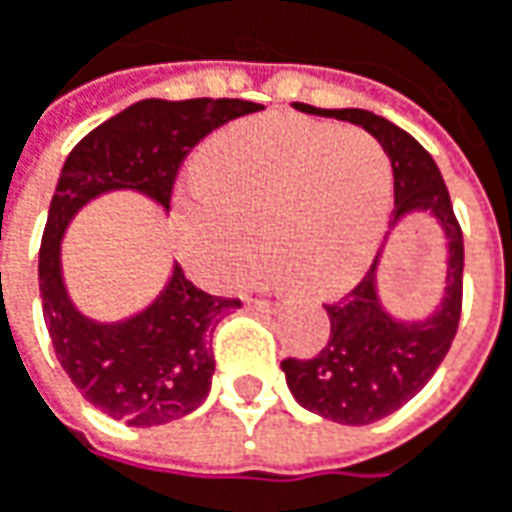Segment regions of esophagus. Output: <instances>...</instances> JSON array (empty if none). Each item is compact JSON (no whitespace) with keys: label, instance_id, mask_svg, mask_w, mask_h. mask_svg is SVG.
Segmentation results:
<instances>
[{"label":"esophagus","instance_id":"1","mask_svg":"<svg viewBox=\"0 0 512 512\" xmlns=\"http://www.w3.org/2000/svg\"><path fill=\"white\" fill-rule=\"evenodd\" d=\"M249 306H252V309H257V312H269V309H272V300L249 298Z\"/></svg>","mask_w":512,"mask_h":512}]
</instances>
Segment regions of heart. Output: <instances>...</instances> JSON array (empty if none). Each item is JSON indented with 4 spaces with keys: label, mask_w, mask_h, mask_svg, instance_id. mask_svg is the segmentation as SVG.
<instances>
[{
    "label": "heart",
    "mask_w": 512,
    "mask_h": 512,
    "mask_svg": "<svg viewBox=\"0 0 512 512\" xmlns=\"http://www.w3.org/2000/svg\"><path fill=\"white\" fill-rule=\"evenodd\" d=\"M183 200V252L200 278L240 283L260 246L289 280L326 292L358 275L384 229L392 163L367 131L260 117L214 137Z\"/></svg>",
    "instance_id": "heart-1"
}]
</instances>
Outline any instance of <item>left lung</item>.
<instances>
[{
  "label": "left lung",
  "instance_id": "obj_1",
  "mask_svg": "<svg viewBox=\"0 0 512 512\" xmlns=\"http://www.w3.org/2000/svg\"><path fill=\"white\" fill-rule=\"evenodd\" d=\"M292 105L303 114L335 117L369 131L384 145L392 163V226H398L407 214H430L447 240V283L433 315L424 321H401L389 315L378 295V255L355 289L323 303L329 315V341L321 352L312 358L280 361L286 384L300 407L326 421L364 427L404 407L441 367L461 318L464 237L435 160L404 128L364 108Z\"/></svg>",
  "mask_w": 512,
  "mask_h": 512
}]
</instances>
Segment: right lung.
<instances>
[{"label":"right lung","instance_id":"1","mask_svg":"<svg viewBox=\"0 0 512 512\" xmlns=\"http://www.w3.org/2000/svg\"><path fill=\"white\" fill-rule=\"evenodd\" d=\"M263 105L246 100H140L85 134L56 183L39 246L42 315L56 358L74 387L128 427H160L194 412L214 375L212 332L237 298L197 289L174 263L166 289L143 312L117 323L91 321L62 280V234L71 217L105 191H140L163 212L180 163L194 145L229 120Z\"/></svg>","mask_w":512,"mask_h":512}]
</instances>
